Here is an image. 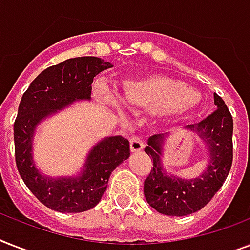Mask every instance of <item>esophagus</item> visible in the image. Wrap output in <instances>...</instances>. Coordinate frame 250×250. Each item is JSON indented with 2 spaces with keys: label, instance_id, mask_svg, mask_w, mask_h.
<instances>
[{
  "label": "esophagus",
  "instance_id": "1",
  "mask_svg": "<svg viewBox=\"0 0 250 250\" xmlns=\"http://www.w3.org/2000/svg\"><path fill=\"white\" fill-rule=\"evenodd\" d=\"M129 146H131V150L132 152H140L143 150L145 146L144 141L141 140V137L139 135H132L131 139H129Z\"/></svg>",
  "mask_w": 250,
  "mask_h": 250
}]
</instances>
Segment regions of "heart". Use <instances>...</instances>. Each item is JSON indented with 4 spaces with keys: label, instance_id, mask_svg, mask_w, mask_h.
<instances>
[{
    "label": "heart",
    "instance_id": "b5f03b06",
    "mask_svg": "<svg viewBox=\"0 0 250 250\" xmlns=\"http://www.w3.org/2000/svg\"><path fill=\"white\" fill-rule=\"evenodd\" d=\"M198 94L190 86L164 75H149L125 83L121 94L123 105L131 109L180 114L197 105Z\"/></svg>",
    "mask_w": 250,
    "mask_h": 250
}]
</instances>
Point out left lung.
<instances>
[{
	"instance_id": "obj_1",
	"label": "left lung",
	"mask_w": 250,
	"mask_h": 250,
	"mask_svg": "<svg viewBox=\"0 0 250 250\" xmlns=\"http://www.w3.org/2000/svg\"><path fill=\"white\" fill-rule=\"evenodd\" d=\"M217 110L196 125H188L206 141L210 164L193 180L167 176L161 167V144L164 135H153L145 153L152 160V170L144 182V194L152 208L165 215L182 217L202 209L221 189L229 176L233 158V119L221 96L214 93Z\"/></svg>"
}]
</instances>
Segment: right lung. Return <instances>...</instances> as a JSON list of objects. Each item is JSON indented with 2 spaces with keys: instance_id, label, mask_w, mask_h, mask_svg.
<instances>
[{
  "instance_id": "obj_1",
  "label": "right lung",
  "mask_w": 250,
  "mask_h": 250,
  "mask_svg": "<svg viewBox=\"0 0 250 250\" xmlns=\"http://www.w3.org/2000/svg\"><path fill=\"white\" fill-rule=\"evenodd\" d=\"M109 67V62L97 57L70 58L44 70L23 93L14 122L15 162L25 186L49 209L82 213L94 208L105 193L110 174L129 157V141L113 136L90 150L78 179L44 178L32 161L31 137L37 123L76 100H89L93 78Z\"/></svg>"
}]
</instances>
